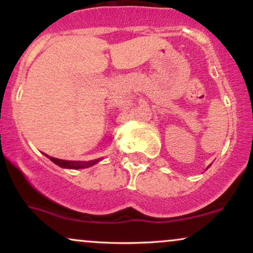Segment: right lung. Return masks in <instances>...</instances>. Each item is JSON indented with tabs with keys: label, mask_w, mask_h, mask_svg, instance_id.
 Masks as SVG:
<instances>
[{
	"label": "right lung",
	"mask_w": 253,
	"mask_h": 253,
	"mask_svg": "<svg viewBox=\"0 0 253 253\" xmlns=\"http://www.w3.org/2000/svg\"><path fill=\"white\" fill-rule=\"evenodd\" d=\"M48 158H50L54 164L59 165L60 168H65V169H83V168L91 167V165L96 164L101 161V159H95V161H90V162H76V161H63V159L53 158V157H48Z\"/></svg>",
	"instance_id": "right-lung-1"
}]
</instances>
